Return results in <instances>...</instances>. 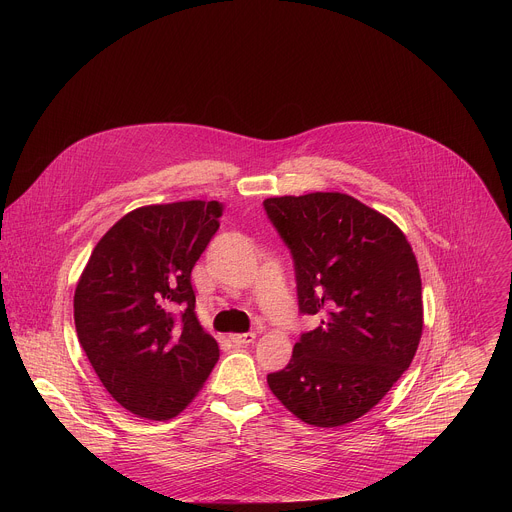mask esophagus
<instances>
[{
	"mask_svg": "<svg viewBox=\"0 0 512 512\" xmlns=\"http://www.w3.org/2000/svg\"><path fill=\"white\" fill-rule=\"evenodd\" d=\"M255 340V332H245V334H231V342L235 344H251Z\"/></svg>",
	"mask_w": 512,
	"mask_h": 512,
	"instance_id": "1",
	"label": "esophagus"
}]
</instances>
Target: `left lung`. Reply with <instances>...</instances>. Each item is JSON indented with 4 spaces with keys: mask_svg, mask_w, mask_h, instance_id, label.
Masks as SVG:
<instances>
[{
    "mask_svg": "<svg viewBox=\"0 0 512 512\" xmlns=\"http://www.w3.org/2000/svg\"><path fill=\"white\" fill-rule=\"evenodd\" d=\"M263 206L294 257L300 312L322 318L267 385L310 425L350 423L389 393L417 352L423 302L413 249L385 214L348 194Z\"/></svg>",
    "mask_w": 512,
    "mask_h": 512,
    "instance_id": "left-lung-1",
    "label": "left lung"
}]
</instances>
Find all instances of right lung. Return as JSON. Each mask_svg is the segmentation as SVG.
Segmentation results:
<instances>
[{"instance_id":"add662e5","label":"right lung","mask_w":512,"mask_h":512,"mask_svg":"<svg viewBox=\"0 0 512 512\" xmlns=\"http://www.w3.org/2000/svg\"><path fill=\"white\" fill-rule=\"evenodd\" d=\"M221 216L216 200L141 206L103 235L79 279V342L109 395L139 417H176L218 360L190 275Z\"/></svg>"}]
</instances>
